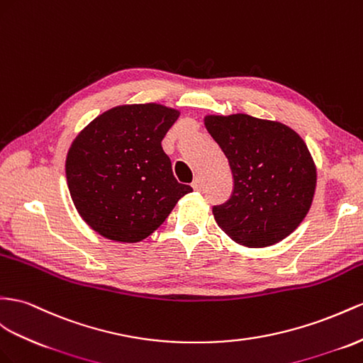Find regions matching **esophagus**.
Returning a JSON list of instances; mask_svg holds the SVG:
<instances>
[{
    "label": "esophagus",
    "mask_w": 363,
    "mask_h": 363,
    "mask_svg": "<svg viewBox=\"0 0 363 363\" xmlns=\"http://www.w3.org/2000/svg\"><path fill=\"white\" fill-rule=\"evenodd\" d=\"M191 187H193V190H196V191H199V190L202 189V179H201V176H196V178L193 179Z\"/></svg>",
    "instance_id": "obj_1"
}]
</instances>
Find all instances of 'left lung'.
Wrapping results in <instances>:
<instances>
[{
    "label": "left lung",
    "mask_w": 363,
    "mask_h": 363,
    "mask_svg": "<svg viewBox=\"0 0 363 363\" xmlns=\"http://www.w3.org/2000/svg\"><path fill=\"white\" fill-rule=\"evenodd\" d=\"M203 125L228 160L235 189L213 207L216 224L236 244L270 247L301 225L313 203L318 170L293 128L245 113L207 115Z\"/></svg>",
    "instance_id": "8db88e82"
}]
</instances>
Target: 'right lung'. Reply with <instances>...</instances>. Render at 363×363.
<instances>
[{"instance_id": "1", "label": "right lung", "mask_w": 363, "mask_h": 363, "mask_svg": "<svg viewBox=\"0 0 363 363\" xmlns=\"http://www.w3.org/2000/svg\"><path fill=\"white\" fill-rule=\"evenodd\" d=\"M179 115L156 102L118 106L73 139L66 157L70 196L82 220L102 238L139 242L193 191L176 181L161 145Z\"/></svg>"}]
</instances>
